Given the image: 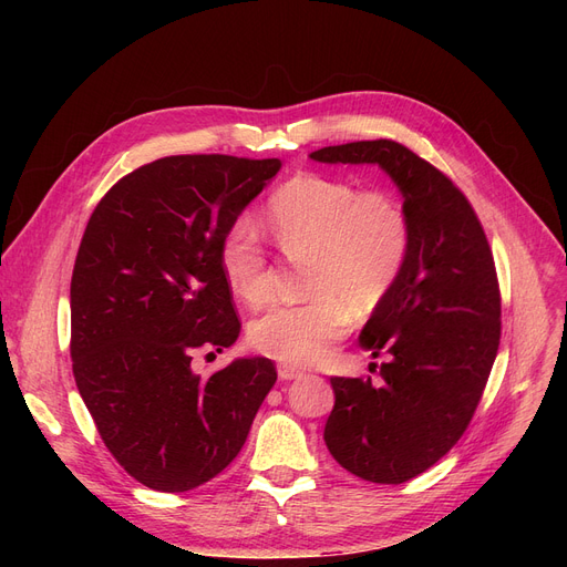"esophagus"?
I'll return each mask as SVG.
<instances>
[{"label": "esophagus", "instance_id": "obj_1", "mask_svg": "<svg viewBox=\"0 0 567 567\" xmlns=\"http://www.w3.org/2000/svg\"><path fill=\"white\" fill-rule=\"evenodd\" d=\"M278 377H280V379H285V381H289V379H299V377H303V370L293 368V365H287V363H280V365H278Z\"/></svg>", "mask_w": 567, "mask_h": 567}]
</instances>
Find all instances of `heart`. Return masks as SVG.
Returning <instances> with one entry per match:
<instances>
[{
  "label": "heart",
  "instance_id": "1",
  "mask_svg": "<svg viewBox=\"0 0 567 567\" xmlns=\"http://www.w3.org/2000/svg\"><path fill=\"white\" fill-rule=\"evenodd\" d=\"M274 241L289 257H306L303 303L276 306L250 326V344L282 363L312 365L351 326L400 282L411 252V218L402 199L383 188L361 190L347 178L299 174L266 202ZM218 259L231 291L250 306L271 293V264L248 214L225 227Z\"/></svg>",
  "mask_w": 567,
  "mask_h": 567
}]
</instances>
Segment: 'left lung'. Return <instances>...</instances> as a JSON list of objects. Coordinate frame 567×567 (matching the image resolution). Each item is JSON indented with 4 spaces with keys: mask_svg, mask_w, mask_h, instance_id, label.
I'll use <instances>...</instances> for the list:
<instances>
[{
    "mask_svg": "<svg viewBox=\"0 0 567 567\" xmlns=\"http://www.w3.org/2000/svg\"><path fill=\"white\" fill-rule=\"evenodd\" d=\"M310 158L377 163L411 218L404 274L359 338L374 359L391 355L379 368L381 385L333 377L336 404L323 430L349 473L400 485L449 453L478 409L501 340L494 255L466 195L409 146L365 140L323 146Z\"/></svg>",
    "mask_w": 567,
    "mask_h": 567,
    "instance_id": "left-lung-1",
    "label": "left lung"
}]
</instances>
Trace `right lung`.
<instances>
[{
	"instance_id": "obj_1",
	"label": "right lung",
	"mask_w": 567,
	"mask_h": 567,
	"mask_svg": "<svg viewBox=\"0 0 567 567\" xmlns=\"http://www.w3.org/2000/svg\"><path fill=\"white\" fill-rule=\"evenodd\" d=\"M278 169V158H158L118 178L86 223L71 278L73 377L107 451L144 487L216 478L278 379L268 359L208 377L190 365L241 331L218 244Z\"/></svg>"
}]
</instances>
